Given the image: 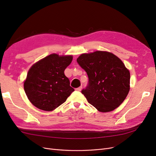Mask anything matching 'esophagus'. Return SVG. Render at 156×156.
<instances>
[{"mask_svg": "<svg viewBox=\"0 0 156 156\" xmlns=\"http://www.w3.org/2000/svg\"><path fill=\"white\" fill-rule=\"evenodd\" d=\"M81 89H82V87H79V88H75V90H77V91H81Z\"/></svg>", "mask_w": 156, "mask_h": 156, "instance_id": "34e87169", "label": "esophagus"}]
</instances>
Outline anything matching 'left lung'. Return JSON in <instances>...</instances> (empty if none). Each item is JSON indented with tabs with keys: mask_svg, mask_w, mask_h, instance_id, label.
<instances>
[{
	"mask_svg": "<svg viewBox=\"0 0 156 156\" xmlns=\"http://www.w3.org/2000/svg\"><path fill=\"white\" fill-rule=\"evenodd\" d=\"M87 72L88 84L82 94L102 112L112 111L124 101L129 91L130 73L122 61L109 52L82 54L77 59Z\"/></svg>",
	"mask_w": 156,
	"mask_h": 156,
	"instance_id": "8db88e82",
	"label": "left lung"
}]
</instances>
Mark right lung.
<instances>
[{
	"label": "right lung",
	"instance_id": "right-lung-1",
	"mask_svg": "<svg viewBox=\"0 0 156 156\" xmlns=\"http://www.w3.org/2000/svg\"><path fill=\"white\" fill-rule=\"evenodd\" d=\"M72 55L51 54L30 68L24 82L29 101L37 108L51 111L66 101L74 89L64 70L72 62Z\"/></svg>",
	"mask_w": 156,
	"mask_h": 156
}]
</instances>
